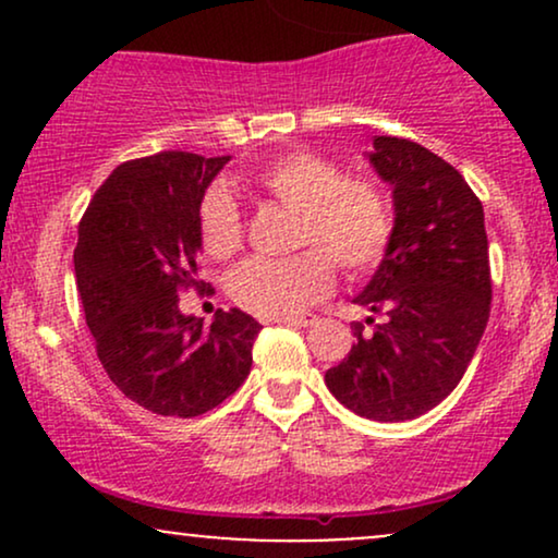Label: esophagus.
Listing matches in <instances>:
<instances>
[{
  "label": "esophagus",
  "instance_id": "34e87169",
  "mask_svg": "<svg viewBox=\"0 0 558 558\" xmlns=\"http://www.w3.org/2000/svg\"><path fill=\"white\" fill-rule=\"evenodd\" d=\"M280 323L301 325V328H306V325H315L317 323V315H312V312H304V315H288V317H280Z\"/></svg>",
  "mask_w": 558,
  "mask_h": 558
}]
</instances>
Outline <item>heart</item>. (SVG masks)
<instances>
[{"label": "heart", "instance_id": "1", "mask_svg": "<svg viewBox=\"0 0 558 558\" xmlns=\"http://www.w3.org/2000/svg\"><path fill=\"white\" fill-rule=\"evenodd\" d=\"M257 189L296 213L288 259H248L230 275V296L259 317H288L332 288L336 262L343 272L367 275L393 241V202L377 178L345 175L332 159L293 151L257 172ZM198 235L213 259H230L243 246V220L233 196L209 189L198 204Z\"/></svg>", "mask_w": 558, "mask_h": 558}]
</instances>
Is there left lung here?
Masks as SVG:
<instances>
[{
	"label": "left lung",
	"instance_id": "obj_1",
	"mask_svg": "<svg viewBox=\"0 0 558 558\" xmlns=\"http://www.w3.org/2000/svg\"><path fill=\"white\" fill-rule=\"evenodd\" d=\"M369 162L393 185L386 259L354 301L377 317L351 323L354 345L325 373L360 417L403 422L459 386L490 317L483 204L453 165L409 138L377 136Z\"/></svg>",
	"mask_w": 558,
	"mask_h": 558
}]
</instances>
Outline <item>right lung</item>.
<instances>
[{"label":"right lung","mask_w":558,"mask_h":558,"mask_svg":"<svg viewBox=\"0 0 558 558\" xmlns=\"http://www.w3.org/2000/svg\"><path fill=\"white\" fill-rule=\"evenodd\" d=\"M230 157L159 151L128 159L78 222L75 280L96 356L131 401L162 417H198L241 388L262 325L217 310L185 317L178 296L198 278V204Z\"/></svg>","instance_id":"add662e5"}]
</instances>
